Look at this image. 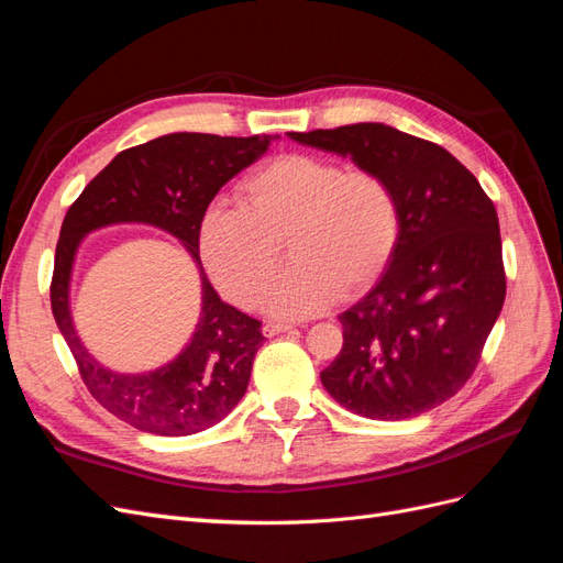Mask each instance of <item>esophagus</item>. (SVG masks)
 <instances>
[{"mask_svg": "<svg viewBox=\"0 0 563 563\" xmlns=\"http://www.w3.org/2000/svg\"><path fill=\"white\" fill-rule=\"evenodd\" d=\"M294 329H296L294 323H284V321H267L265 327H263V333H265L267 338H272V335H279V333L294 331Z\"/></svg>", "mask_w": 563, "mask_h": 563, "instance_id": "esophagus-1", "label": "esophagus"}]
</instances>
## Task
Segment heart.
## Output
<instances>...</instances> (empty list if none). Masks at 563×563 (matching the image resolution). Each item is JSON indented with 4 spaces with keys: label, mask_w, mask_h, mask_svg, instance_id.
<instances>
[{
    "label": "heart",
    "mask_w": 563,
    "mask_h": 563,
    "mask_svg": "<svg viewBox=\"0 0 563 563\" xmlns=\"http://www.w3.org/2000/svg\"><path fill=\"white\" fill-rule=\"evenodd\" d=\"M242 207L216 203L201 218L199 249L213 282L255 308L282 265L267 305L284 317L319 312L335 296L376 282L399 242V199L373 168H345L314 155H279L240 185Z\"/></svg>",
    "instance_id": "1"
}]
</instances>
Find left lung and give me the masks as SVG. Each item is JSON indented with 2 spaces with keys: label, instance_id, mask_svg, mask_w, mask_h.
I'll return each mask as SVG.
<instances>
[{
  "label": "left lung",
  "instance_id": "left-lung-1",
  "mask_svg": "<svg viewBox=\"0 0 563 563\" xmlns=\"http://www.w3.org/2000/svg\"><path fill=\"white\" fill-rule=\"evenodd\" d=\"M385 176L401 230L378 284L340 314L343 350L321 371L329 395L373 420L451 399L482 360L505 302L498 213L449 150L385 124L288 133Z\"/></svg>",
  "mask_w": 563,
  "mask_h": 563
}]
</instances>
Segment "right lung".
Wrapping results in <instances>:
<instances>
[{"mask_svg": "<svg viewBox=\"0 0 563 563\" xmlns=\"http://www.w3.org/2000/svg\"><path fill=\"white\" fill-rule=\"evenodd\" d=\"M272 135L168 133L129 147L100 172L65 213L56 246L51 310L91 397L131 428L187 437L213 428L244 397L261 321L220 300L199 261V225L230 178L258 159ZM114 222H145L172 231L191 251L202 275V317L188 347L150 374H114L82 350L69 317L74 253L89 231Z\"/></svg>", "mask_w": 563, "mask_h": 563, "instance_id": "1", "label": "right lung"}]
</instances>
